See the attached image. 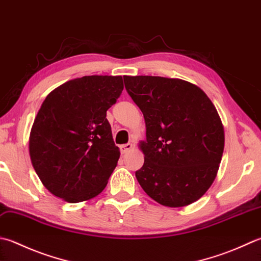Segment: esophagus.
Segmentation results:
<instances>
[{"instance_id": "1", "label": "esophagus", "mask_w": 261, "mask_h": 261, "mask_svg": "<svg viewBox=\"0 0 261 261\" xmlns=\"http://www.w3.org/2000/svg\"><path fill=\"white\" fill-rule=\"evenodd\" d=\"M132 148H134V145L132 144H125V145H121L120 146V149H121V152L122 154H126V152H129Z\"/></svg>"}]
</instances>
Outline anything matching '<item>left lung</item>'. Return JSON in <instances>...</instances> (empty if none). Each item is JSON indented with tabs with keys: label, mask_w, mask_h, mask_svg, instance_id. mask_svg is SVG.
<instances>
[{
	"label": "left lung",
	"mask_w": 261,
	"mask_h": 261,
	"mask_svg": "<svg viewBox=\"0 0 261 261\" xmlns=\"http://www.w3.org/2000/svg\"><path fill=\"white\" fill-rule=\"evenodd\" d=\"M127 94L141 110L147 141L145 163L136 172L155 201L183 207L211 188L224 150L222 121L208 96L188 81L124 75Z\"/></svg>",
	"instance_id": "left-lung-1"
}]
</instances>
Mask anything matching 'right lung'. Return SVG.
<instances>
[{
    "label": "right lung",
    "instance_id": "add662e5",
    "mask_svg": "<svg viewBox=\"0 0 261 261\" xmlns=\"http://www.w3.org/2000/svg\"><path fill=\"white\" fill-rule=\"evenodd\" d=\"M123 90L121 75H86L48 94L30 132L33 166L47 190L74 203L104 190L117 165L106 112Z\"/></svg>",
    "mask_w": 261,
    "mask_h": 261
}]
</instances>
